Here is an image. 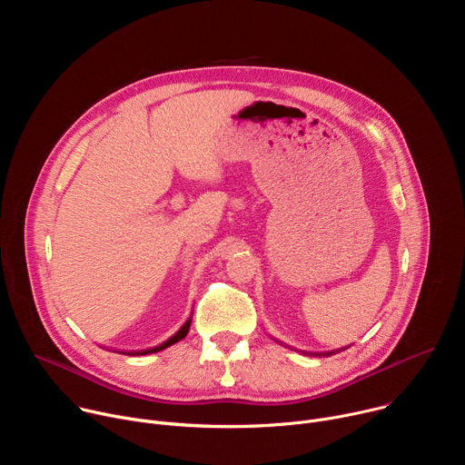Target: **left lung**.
Wrapping results in <instances>:
<instances>
[{
	"mask_svg": "<svg viewBox=\"0 0 465 465\" xmlns=\"http://www.w3.org/2000/svg\"><path fill=\"white\" fill-rule=\"evenodd\" d=\"M318 355V353H316ZM323 355H331V353H323Z\"/></svg>",
	"mask_w": 465,
	"mask_h": 465,
	"instance_id": "obj_1",
	"label": "left lung"
}]
</instances>
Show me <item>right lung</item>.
Segmentation results:
<instances>
[{
  "mask_svg": "<svg viewBox=\"0 0 465 465\" xmlns=\"http://www.w3.org/2000/svg\"><path fill=\"white\" fill-rule=\"evenodd\" d=\"M189 325H191V318L176 331V333L169 339V341H165L163 344H160V346H156V348H151V350H143V351H128L126 355H147V353H156V351H162V350H165V348H169V346H173V344H176L178 341H182L185 335H187V331H189Z\"/></svg>",
  "mask_w": 465,
  "mask_h": 465,
  "instance_id": "1",
  "label": "right lung"
}]
</instances>
